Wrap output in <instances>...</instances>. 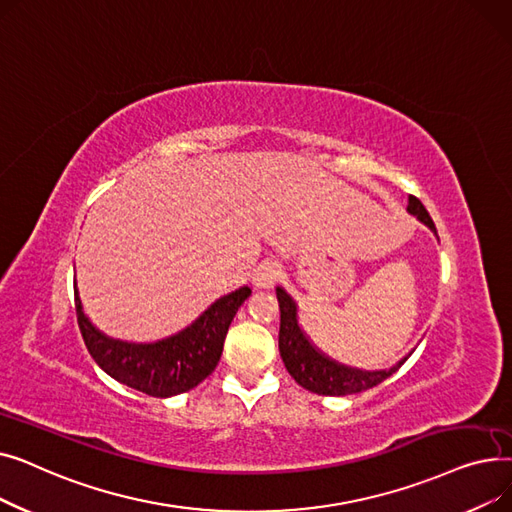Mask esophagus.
<instances>
[{
	"label": "esophagus",
	"mask_w": 512,
	"mask_h": 512,
	"mask_svg": "<svg viewBox=\"0 0 512 512\" xmlns=\"http://www.w3.org/2000/svg\"><path fill=\"white\" fill-rule=\"evenodd\" d=\"M280 278V267L274 261H263L253 272V286L255 288H274Z\"/></svg>",
	"instance_id": "34e87169"
}]
</instances>
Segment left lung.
Masks as SVG:
<instances>
[{
    "instance_id": "left-lung-1",
    "label": "left lung",
    "mask_w": 512,
    "mask_h": 512,
    "mask_svg": "<svg viewBox=\"0 0 512 512\" xmlns=\"http://www.w3.org/2000/svg\"><path fill=\"white\" fill-rule=\"evenodd\" d=\"M407 211L436 234V226L432 218H429L427 209L417 197L413 195L409 197ZM276 297L280 303V336H278L280 357L288 373L294 378V382L309 392L324 394V396H346V394H357V392L369 390L373 386L382 384L386 378H390V375L396 373L400 365L411 357L409 353L405 359H400L390 369H380V371H365V369L342 365L321 353L319 348L309 340V336L303 332L299 324V307L282 286L276 288Z\"/></svg>"
}]
</instances>
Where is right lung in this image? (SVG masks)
<instances>
[{"mask_svg": "<svg viewBox=\"0 0 512 512\" xmlns=\"http://www.w3.org/2000/svg\"><path fill=\"white\" fill-rule=\"evenodd\" d=\"M251 288L224 294L211 303L191 326L157 342H126L99 332L83 309L74 284L80 334L95 363L116 382L155 398H170L199 386L218 365L228 328Z\"/></svg>", "mask_w": 512, "mask_h": 512, "instance_id": "right-lung-1", "label": "right lung"}]
</instances>
